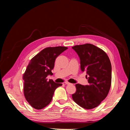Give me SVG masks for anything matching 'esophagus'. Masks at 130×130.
Masks as SVG:
<instances>
[{
	"label": "esophagus",
	"instance_id": "esophagus-1",
	"mask_svg": "<svg viewBox=\"0 0 130 130\" xmlns=\"http://www.w3.org/2000/svg\"><path fill=\"white\" fill-rule=\"evenodd\" d=\"M65 84H66V85H70V84H71L69 83V82H68V81H66V82H65Z\"/></svg>",
	"mask_w": 130,
	"mask_h": 130
}]
</instances>
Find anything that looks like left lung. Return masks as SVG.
I'll return each instance as SVG.
<instances>
[{
  "label": "left lung",
  "mask_w": 130,
  "mask_h": 130,
  "mask_svg": "<svg viewBox=\"0 0 130 130\" xmlns=\"http://www.w3.org/2000/svg\"><path fill=\"white\" fill-rule=\"evenodd\" d=\"M72 48L80 57L81 70L86 72L89 83L86 86L76 84L73 99L85 109L94 108L105 99L111 88V62L104 50L93 44L75 45Z\"/></svg>",
  "instance_id": "left-lung-1"
}]
</instances>
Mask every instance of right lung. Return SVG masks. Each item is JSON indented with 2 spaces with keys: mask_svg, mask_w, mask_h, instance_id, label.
Returning a JSON list of instances; mask_svg holds the SVG:
<instances>
[{
  "mask_svg": "<svg viewBox=\"0 0 130 130\" xmlns=\"http://www.w3.org/2000/svg\"><path fill=\"white\" fill-rule=\"evenodd\" d=\"M68 49L66 46L48 47L30 60L23 74L24 94L26 101L35 109H41L48 105L55 89L62 85L53 80H47L57 57Z\"/></svg>",
  "mask_w": 130,
  "mask_h": 130,
  "instance_id": "obj_1",
  "label": "right lung"
}]
</instances>
